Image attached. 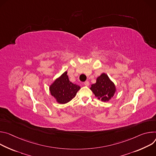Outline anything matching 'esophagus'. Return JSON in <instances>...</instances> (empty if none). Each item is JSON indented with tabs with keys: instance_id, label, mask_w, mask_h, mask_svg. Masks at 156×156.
<instances>
[{
	"instance_id": "1",
	"label": "esophagus",
	"mask_w": 156,
	"mask_h": 156,
	"mask_svg": "<svg viewBox=\"0 0 156 156\" xmlns=\"http://www.w3.org/2000/svg\"><path fill=\"white\" fill-rule=\"evenodd\" d=\"M83 84H84L85 86H89V84H90V83H89V81H85V82L83 83Z\"/></svg>"
}]
</instances>
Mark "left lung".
I'll list each match as a JSON object with an SVG mask.
<instances>
[{
	"instance_id": "left-lung-1",
	"label": "left lung",
	"mask_w": 156,
	"mask_h": 156,
	"mask_svg": "<svg viewBox=\"0 0 156 156\" xmlns=\"http://www.w3.org/2000/svg\"><path fill=\"white\" fill-rule=\"evenodd\" d=\"M90 89L98 100L104 102L110 101L116 92L114 82L105 73H102L97 78L96 82L91 85Z\"/></svg>"
}]
</instances>
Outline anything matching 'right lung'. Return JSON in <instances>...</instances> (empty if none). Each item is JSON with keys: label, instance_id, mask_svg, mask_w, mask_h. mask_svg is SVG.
Wrapping results in <instances>:
<instances>
[{"label": "right lung", "instance_id": "add662e5", "mask_svg": "<svg viewBox=\"0 0 156 156\" xmlns=\"http://www.w3.org/2000/svg\"><path fill=\"white\" fill-rule=\"evenodd\" d=\"M67 74V72L65 71L52 83L49 87L51 95L60 104H65L70 101L80 89V86L69 81Z\"/></svg>", "mask_w": 156, "mask_h": 156}]
</instances>
